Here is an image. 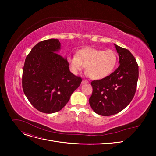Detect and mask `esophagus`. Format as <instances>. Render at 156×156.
I'll use <instances>...</instances> for the list:
<instances>
[{
	"label": "esophagus",
	"instance_id": "esophagus-1",
	"mask_svg": "<svg viewBox=\"0 0 156 156\" xmlns=\"http://www.w3.org/2000/svg\"><path fill=\"white\" fill-rule=\"evenodd\" d=\"M88 83V81H87V80L83 79V81H82V84H87V83Z\"/></svg>",
	"mask_w": 156,
	"mask_h": 156
}]
</instances>
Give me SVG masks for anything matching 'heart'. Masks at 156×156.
Wrapping results in <instances>:
<instances>
[{
  "label": "heart",
  "instance_id": "heart-1",
  "mask_svg": "<svg viewBox=\"0 0 156 156\" xmlns=\"http://www.w3.org/2000/svg\"><path fill=\"white\" fill-rule=\"evenodd\" d=\"M118 58L115 51L87 48L71 55L68 62L71 72L77 75L87 67V73L94 80H100L111 75L115 70Z\"/></svg>",
  "mask_w": 156,
  "mask_h": 156
}]
</instances>
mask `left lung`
Wrapping results in <instances>:
<instances>
[{"label":"left lung","mask_w":156,"mask_h":156,"mask_svg":"<svg viewBox=\"0 0 156 156\" xmlns=\"http://www.w3.org/2000/svg\"><path fill=\"white\" fill-rule=\"evenodd\" d=\"M120 66L108 77L93 81L90 105L98 115L111 116L120 112L133 98L139 78V66L129 51L114 44Z\"/></svg>","instance_id":"obj_1"}]
</instances>
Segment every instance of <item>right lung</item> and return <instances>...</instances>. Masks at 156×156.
<instances>
[{
  "label": "right lung",
  "mask_w": 156,
  "mask_h": 156,
  "mask_svg": "<svg viewBox=\"0 0 156 156\" xmlns=\"http://www.w3.org/2000/svg\"><path fill=\"white\" fill-rule=\"evenodd\" d=\"M58 39L41 41L25 59L22 85L26 97L37 110L54 113L66 105L82 79L69 71L67 58L58 53Z\"/></svg>",
  "instance_id": "right-lung-1"
}]
</instances>
